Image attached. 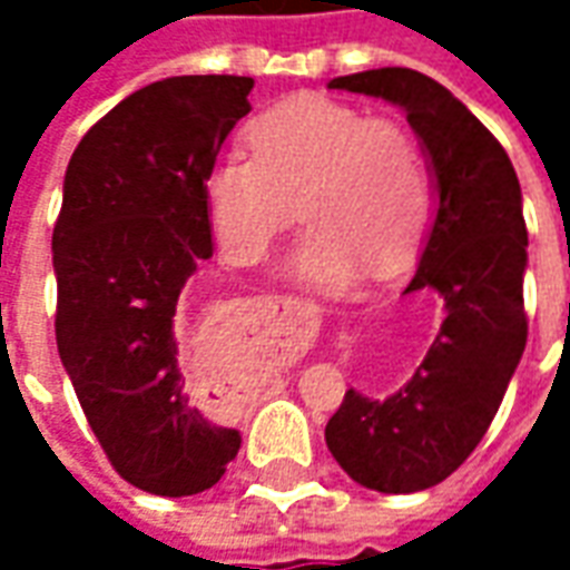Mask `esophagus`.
Listing matches in <instances>:
<instances>
[{
	"label": "esophagus",
	"instance_id": "obj_1",
	"mask_svg": "<svg viewBox=\"0 0 570 570\" xmlns=\"http://www.w3.org/2000/svg\"><path fill=\"white\" fill-rule=\"evenodd\" d=\"M289 305H293V302H281V308L284 311H289Z\"/></svg>",
	"mask_w": 570,
	"mask_h": 570
}]
</instances>
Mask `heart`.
<instances>
[{
	"label": "heart",
	"instance_id": "b5f03b06",
	"mask_svg": "<svg viewBox=\"0 0 570 570\" xmlns=\"http://www.w3.org/2000/svg\"><path fill=\"white\" fill-rule=\"evenodd\" d=\"M204 174V207L225 256L259 262L298 210L305 232L286 274L338 293L372 262H406L430 219V176L406 128L323 94L274 104Z\"/></svg>",
	"mask_w": 570,
	"mask_h": 570
}]
</instances>
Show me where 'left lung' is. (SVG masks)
<instances>
[{
	"label": "left lung",
	"instance_id": "1",
	"mask_svg": "<svg viewBox=\"0 0 570 570\" xmlns=\"http://www.w3.org/2000/svg\"><path fill=\"white\" fill-rule=\"evenodd\" d=\"M330 88L394 104L419 137L436 207L403 293L430 286L445 321L394 394L347 391L326 424V445L363 489L424 491L452 476L485 436L525 351L522 188L501 142L424 72L370 69L338 76Z\"/></svg>",
	"mask_w": 570,
	"mask_h": 570
}]
</instances>
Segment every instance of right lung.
Listing matches in <instances>:
<instances>
[{"label":"right lung","mask_w":570,"mask_h":570,"mask_svg":"<svg viewBox=\"0 0 570 570\" xmlns=\"http://www.w3.org/2000/svg\"><path fill=\"white\" fill-rule=\"evenodd\" d=\"M247 76L151 81L69 158L51 253L57 351L130 485L188 498L219 482L240 430L207 419L179 370L176 311L213 256L204 174L249 112Z\"/></svg>","instance_id":"obj_1"}]
</instances>
